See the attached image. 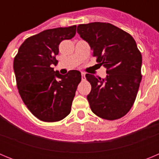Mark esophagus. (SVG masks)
Instances as JSON below:
<instances>
[{
  "label": "esophagus",
  "instance_id": "esophagus-1",
  "mask_svg": "<svg viewBox=\"0 0 159 159\" xmlns=\"http://www.w3.org/2000/svg\"><path fill=\"white\" fill-rule=\"evenodd\" d=\"M81 78H82L83 80H84L86 79V77H85V73H84V72L81 73Z\"/></svg>",
  "mask_w": 159,
  "mask_h": 159
}]
</instances>
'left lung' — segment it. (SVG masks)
Returning a JSON list of instances; mask_svg holds the SVG:
<instances>
[{"label":"left lung","instance_id":"8db88e82","mask_svg":"<svg viewBox=\"0 0 159 159\" xmlns=\"http://www.w3.org/2000/svg\"><path fill=\"white\" fill-rule=\"evenodd\" d=\"M77 32L107 74L104 79L86 74L92 85L87 97L91 110L107 120L123 117L134 104L142 80V55L135 40L109 23L79 25Z\"/></svg>","mask_w":159,"mask_h":159}]
</instances>
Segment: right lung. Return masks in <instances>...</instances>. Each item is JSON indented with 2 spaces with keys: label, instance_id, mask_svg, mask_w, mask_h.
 <instances>
[{
  "label": "right lung",
  "instance_id": "right-lung-1",
  "mask_svg": "<svg viewBox=\"0 0 159 159\" xmlns=\"http://www.w3.org/2000/svg\"><path fill=\"white\" fill-rule=\"evenodd\" d=\"M76 25L44 30L29 37L14 58L13 70L19 94L29 110L44 122H57L71 112L81 73L54 71L59 45L75 35Z\"/></svg>",
  "mask_w": 159,
  "mask_h": 159
}]
</instances>
